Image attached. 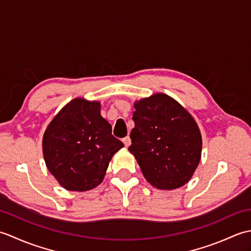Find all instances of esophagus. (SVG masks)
Here are the masks:
<instances>
[{
  "instance_id": "34e87169",
  "label": "esophagus",
  "mask_w": 251,
  "mask_h": 251,
  "mask_svg": "<svg viewBox=\"0 0 251 251\" xmlns=\"http://www.w3.org/2000/svg\"><path fill=\"white\" fill-rule=\"evenodd\" d=\"M123 142H124V145H125L126 148H128L130 146V143H131V139L129 138V136L125 137L124 139H123Z\"/></svg>"
}]
</instances>
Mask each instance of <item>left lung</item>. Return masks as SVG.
Segmentation results:
<instances>
[{
	"label": "left lung",
	"mask_w": 251,
	"mask_h": 251,
	"mask_svg": "<svg viewBox=\"0 0 251 251\" xmlns=\"http://www.w3.org/2000/svg\"><path fill=\"white\" fill-rule=\"evenodd\" d=\"M135 109L128 150L148 182L161 190L189 182L201 154V131L193 117L165 94L137 101Z\"/></svg>",
	"instance_id": "8db88e82"
}]
</instances>
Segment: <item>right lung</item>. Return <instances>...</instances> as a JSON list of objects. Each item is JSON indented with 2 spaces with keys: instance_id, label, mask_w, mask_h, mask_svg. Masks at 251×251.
Instances as JSON below:
<instances>
[{
  "instance_id": "add662e5",
  "label": "right lung",
  "mask_w": 251,
  "mask_h": 251,
  "mask_svg": "<svg viewBox=\"0 0 251 251\" xmlns=\"http://www.w3.org/2000/svg\"><path fill=\"white\" fill-rule=\"evenodd\" d=\"M123 147L100 115V103L81 98L63 106L43 137L46 166L69 191H88L102 182L112 156Z\"/></svg>"
}]
</instances>
